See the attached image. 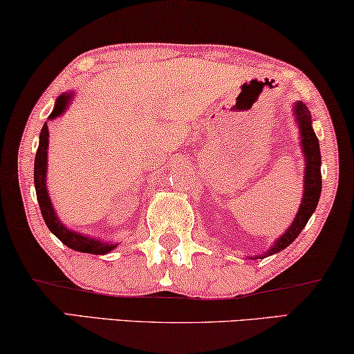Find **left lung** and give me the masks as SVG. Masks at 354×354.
<instances>
[{"label": "left lung", "instance_id": "obj_1", "mask_svg": "<svg viewBox=\"0 0 354 354\" xmlns=\"http://www.w3.org/2000/svg\"><path fill=\"white\" fill-rule=\"evenodd\" d=\"M293 115L295 122H297L299 129V140H301V149L304 158V178H303V198L301 205L298 207L297 216L287 230L270 245V248L263 254L253 256V259H263L268 256H272L275 253L287 248L292 245L295 239L301 234L304 225L308 224L309 217L316 211L319 198H321L322 192V176H321V149H319V140L314 133L313 129V119L311 113L306 108L303 101H297L293 104Z\"/></svg>", "mask_w": 354, "mask_h": 354}]
</instances>
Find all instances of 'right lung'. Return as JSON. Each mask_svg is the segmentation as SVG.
Here are the masks:
<instances>
[{
    "label": "right lung",
    "mask_w": 354,
    "mask_h": 354,
    "mask_svg": "<svg viewBox=\"0 0 354 354\" xmlns=\"http://www.w3.org/2000/svg\"><path fill=\"white\" fill-rule=\"evenodd\" d=\"M74 91H66V93L59 95L56 98L55 109L51 111V114L48 115V120L61 118L66 113V109L69 108L72 98H74ZM50 130H48V122L43 124L41 133H40V143H38L37 156H35V167H33V182H35V192H37V200L40 205V211L43 216V221L48 225V229L51 230V234H55L67 248L80 251V253H88V254H106L111 253L114 248H118L119 243L114 241H103L93 236L79 234V232L67 229L64 222L57 217L55 206H53L50 193H48L46 187V174H48V145H50Z\"/></svg>",
    "instance_id": "1"
}]
</instances>
